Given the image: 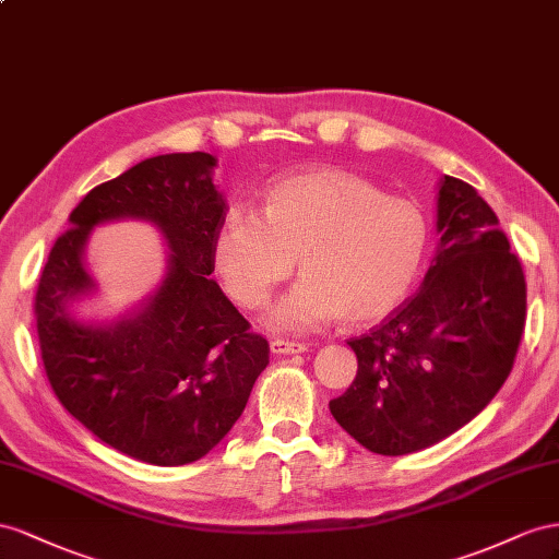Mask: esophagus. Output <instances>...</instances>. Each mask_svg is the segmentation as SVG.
<instances>
[{
	"instance_id": "1",
	"label": "esophagus",
	"mask_w": 559,
	"mask_h": 559,
	"mask_svg": "<svg viewBox=\"0 0 559 559\" xmlns=\"http://www.w3.org/2000/svg\"><path fill=\"white\" fill-rule=\"evenodd\" d=\"M269 348H271V354H276V356H293V354H305V350H307L309 346L301 344V342L274 340V342L269 344Z\"/></svg>"
}]
</instances>
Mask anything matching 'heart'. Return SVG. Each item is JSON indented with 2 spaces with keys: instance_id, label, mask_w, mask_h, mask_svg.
I'll use <instances>...</instances> for the list:
<instances>
[{
  "instance_id": "obj_1",
  "label": "heart",
  "mask_w": 559,
  "mask_h": 559,
  "mask_svg": "<svg viewBox=\"0 0 559 559\" xmlns=\"http://www.w3.org/2000/svg\"><path fill=\"white\" fill-rule=\"evenodd\" d=\"M428 248L417 203L384 197L360 175L318 168L271 187L264 215L236 209L215 234V266L229 295L258 309L295 271L290 293L271 307L266 323L311 332L346 316L370 323L409 295Z\"/></svg>"
}]
</instances>
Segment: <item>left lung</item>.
Returning a JSON list of instances; mask_svg holds the SVG:
<instances>
[{
	"label": "left lung",
	"mask_w": 559,
	"mask_h": 559,
	"mask_svg": "<svg viewBox=\"0 0 559 559\" xmlns=\"http://www.w3.org/2000/svg\"><path fill=\"white\" fill-rule=\"evenodd\" d=\"M440 234L419 293L348 346L354 384L332 417L365 450L430 448L480 414L513 370L527 283L497 213L452 175L438 185Z\"/></svg>",
	"instance_id": "left-lung-1"
}]
</instances>
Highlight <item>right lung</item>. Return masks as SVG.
I'll use <instances>...</instances> for the list:
<instances>
[{
  "instance_id": "obj_1",
  "label": "right lung",
  "mask_w": 559,
  "mask_h": 559,
  "mask_svg": "<svg viewBox=\"0 0 559 559\" xmlns=\"http://www.w3.org/2000/svg\"><path fill=\"white\" fill-rule=\"evenodd\" d=\"M217 158L162 154L91 189L49 252L35 295L46 377L93 436L152 466L209 454L241 417L269 344L211 278L227 201L213 185ZM115 218L154 224L169 248L157 290L105 324L69 311L97 286L83 264L90 231Z\"/></svg>"
}]
</instances>
